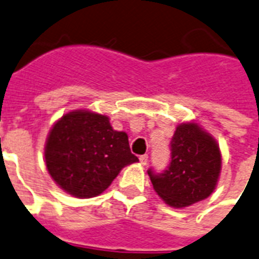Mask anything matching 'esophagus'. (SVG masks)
Wrapping results in <instances>:
<instances>
[{"mask_svg": "<svg viewBox=\"0 0 259 259\" xmlns=\"http://www.w3.org/2000/svg\"><path fill=\"white\" fill-rule=\"evenodd\" d=\"M149 161V155L148 154H144V155H141L140 157V162L142 163V165H146Z\"/></svg>", "mask_w": 259, "mask_h": 259, "instance_id": "1", "label": "esophagus"}]
</instances>
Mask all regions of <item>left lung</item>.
<instances>
[{
    "mask_svg": "<svg viewBox=\"0 0 259 259\" xmlns=\"http://www.w3.org/2000/svg\"><path fill=\"white\" fill-rule=\"evenodd\" d=\"M170 150V163L163 173L148 171L157 194L176 209L207 198L215 189L222 163L215 140L198 123H181Z\"/></svg>",
    "mask_w": 259,
    "mask_h": 259,
    "instance_id": "8db88e82",
    "label": "left lung"
}]
</instances>
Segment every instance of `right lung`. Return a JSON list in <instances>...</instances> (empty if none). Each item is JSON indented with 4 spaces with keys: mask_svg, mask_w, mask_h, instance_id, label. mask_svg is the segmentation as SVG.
<instances>
[{
    "mask_svg": "<svg viewBox=\"0 0 259 259\" xmlns=\"http://www.w3.org/2000/svg\"><path fill=\"white\" fill-rule=\"evenodd\" d=\"M45 162L61 189L77 198H92L138 158L130 151L127 134L113 129L106 115L75 110L62 115L50 130Z\"/></svg>",
    "mask_w": 259,
    "mask_h": 259,
    "instance_id": "obj_1",
    "label": "right lung"
}]
</instances>
